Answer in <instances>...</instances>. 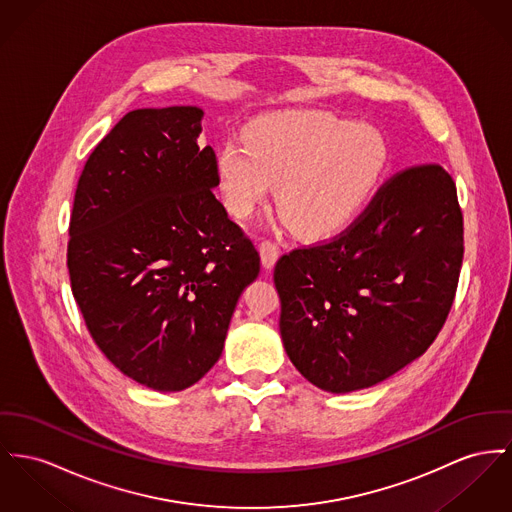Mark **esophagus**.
I'll return each mask as SVG.
<instances>
[{
  "label": "esophagus",
  "instance_id": "34e87169",
  "mask_svg": "<svg viewBox=\"0 0 512 512\" xmlns=\"http://www.w3.org/2000/svg\"><path fill=\"white\" fill-rule=\"evenodd\" d=\"M260 256H262V264L266 270H272L273 264L279 258V246L273 240H264L260 244Z\"/></svg>",
  "mask_w": 512,
  "mask_h": 512
}]
</instances>
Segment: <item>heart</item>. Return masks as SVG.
<instances>
[{
    "label": "heart",
    "instance_id": "heart-1",
    "mask_svg": "<svg viewBox=\"0 0 512 512\" xmlns=\"http://www.w3.org/2000/svg\"><path fill=\"white\" fill-rule=\"evenodd\" d=\"M388 161V143L373 126L322 110H283L254 120L246 143H221L215 174L233 215H252L279 184L277 204L295 231L326 239L371 204Z\"/></svg>",
    "mask_w": 512,
    "mask_h": 512
}]
</instances>
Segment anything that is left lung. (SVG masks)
I'll use <instances>...</instances> for the list:
<instances>
[{
    "label": "left lung",
    "instance_id": "8db88e82",
    "mask_svg": "<svg viewBox=\"0 0 512 512\" xmlns=\"http://www.w3.org/2000/svg\"><path fill=\"white\" fill-rule=\"evenodd\" d=\"M462 258L452 176L441 165L396 172L340 235L277 260L279 332L291 363L334 394L398 373L439 336Z\"/></svg>",
    "mask_w": 512,
    "mask_h": 512
}]
</instances>
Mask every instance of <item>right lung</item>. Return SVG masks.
<instances>
[{
	"mask_svg": "<svg viewBox=\"0 0 512 512\" xmlns=\"http://www.w3.org/2000/svg\"><path fill=\"white\" fill-rule=\"evenodd\" d=\"M198 106L128 112L89 155L69 219L75 303L106 359L159 392L219 361L260 254L215 198Z\"/></svg>",
	"mask_w": 512,
	"mask_h": 512,
	"instance_id": "1",
	"label": "right lung"
}]
</instances>
